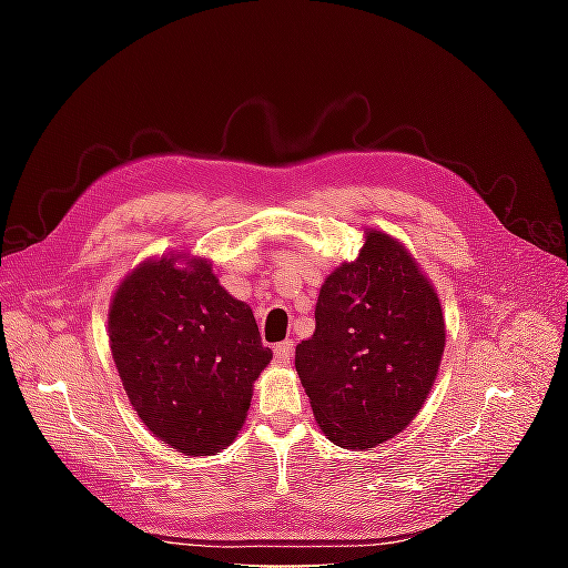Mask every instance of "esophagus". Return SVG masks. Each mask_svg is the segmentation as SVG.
<instances>
[{"mask_svg": "<svg viewBox=\"0 0 568 568\" xmlns=\"http://www.w3.org/2000/svg\"><path fill=\"white\" fill-rule=\"evenodd\" d=\"M291 357H294V341H284L274 348V359H277L280 365H288Z\"/></svg>", "mask_w": 568, "mask_h": 568, "instance_id": "1", "label": "esophagus"}]
</instances>
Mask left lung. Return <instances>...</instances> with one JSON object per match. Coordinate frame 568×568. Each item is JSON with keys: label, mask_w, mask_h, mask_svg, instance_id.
Listing matches in <instances>:
<instances>
[{"label": "left lung", "mask_w": 568, "mask_h": 568, "mask_svg": "<svg viewBox=\"0 0 568 568\" xmlns=\"http://www.w3.org/2000/svg\"><path fill=\"white\" fill-rule=\"evenodd\" d=\"M443 348L436 288L398 239L367 230L355 261L324 280L296 372L324 436L367 450L417 417Z\"/></svg>", "instance_id": "1"}]
</instances>
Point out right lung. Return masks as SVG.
Instances as JSON below:
<instances>
[{
	"label": "right lung",
	"instance_id": "obj_1",
	"mask_svg": "<svg viewBox=\"0 0 568 568\" xmlns=\"http://www.w3.org/2000/svg\"><path fill=\"white\" fill-rule=\"evenodd\" d=\"M120 382L149 432L178 453L225 450L270 365L253 311L189 253L149 257L120 282L109 311Z\"/></svg>",
	"mask_w": 568,
	"mask_h": 568
}]
</instances>
